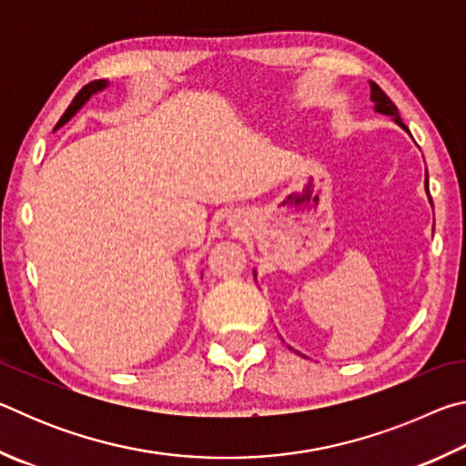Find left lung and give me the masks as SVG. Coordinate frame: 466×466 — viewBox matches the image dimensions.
<instances>
[{"label":"left lung","mask_w":466,"mask_h":466,"mask_svg":"<svg viewBox=\"0 0 466 466\" xmlns=\"http://www.w3.org/2000/svg\"><path fill=\"white\" fill-rule=\"evenodd\" d=\"M370 90H372V94H370V100L374 102V110H376V113H382V115L392 116L394 123L400 125V127H403L405 131H409L407 125L403 123V119H400L399 108L394 106V102H392L389 96H386L380 86L374 84V82H370ZM425 191H428V195H430V188H428V170H425ZM430 203H431V195H430Z\"/></svg>","instance_id":"8db88e82"}]
</instances>
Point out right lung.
Returning <instances> with one entry per match:
<instances>
[{"label":"right lung","mask_w":466,"mask_h":466,"mask_svg":"<svg viewBox=\"0 0 466 466\" xmlns=\"http://www.w3.org/2000/svg\"><path fill=\"white\" fill-rule=\"evenodd\" d=\"M106 86H108L106 80H94V82H90L88 86H84V88L76 94V98L72 100V105H69L66 113H63V116H61L59 123H57V127H55V129H59L61 125H66V123H67L69 119H72V116L77 113V110H80V108L86 105V102L90 100L92 94L105 90Z\"/></svg>","instance_id":"add662e5"}]
</instances>
